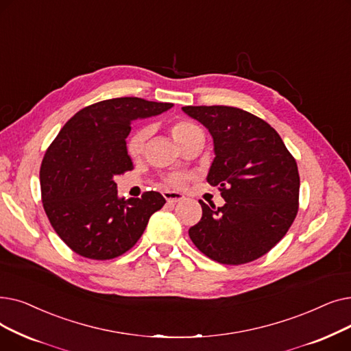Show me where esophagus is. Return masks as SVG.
I'll return each mask as SVG.
<instances>
[{"mask_svg":"<svg viewBox=\"0 0 351 351\" xmlns=\"http://www.w3.org/2000/svg\"><path fill=\"white\" fill-rule=\"evenodd\" d=\"M162 195H164V198L169 203H178V202H181L182 198H184V195H182L181 193H178V191H169V190L162 191Z\"/></svg>","mask_w":351,"mask_h":351,"instance_id":"1","label":"esophagus"}]
</instances>
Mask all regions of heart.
<instances>
[{"mask_svg": "<svg viewBox=\"0 0 351 351\" xmlns=\"http://www.w3.org/2000/svg\"><path fill=\"white\" fill-rule=\"evenodd\" d=\"M198 130H199V127L189 120H178L170 125L171 136L180 145L184 143L193 134V132H195ZM148 137H149V128H147V127L137 130L134 134L130 137L128 144H127V152L132 158L140 157L143 154L145 141L148 140ZM167 182H169V184L173 187H181V186H184L186 176L173 174L167 178Z\"/></svg>", "mask_w": 351, "mask_h": 351, "instance_id": "obj_1", "label": "heart"}]
</instances>
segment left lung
<instances>
[{
	"label": "left lung",
	"instance_id": "left-lung-1",
	"mask_svg": "<svg viewBox=\"0 0 351 351\" xmlns=\"http://www.w3.org/2000/svg\"><path fill=\"white\" fill-rule=\"evenodd\" d=\"M211 134L214 160L208 184L220 187L224 206L199 199L202 220L189 230L199 252L221 264L253 261L286 236L298 211L297 162L278 132L244 110L182 107Z\"/></svg>",
	"mask_w": 351,
	"mask_h": 351
}]
</instances>
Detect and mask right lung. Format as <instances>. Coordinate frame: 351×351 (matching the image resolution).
<instances>
[{
    "instance_id": "1",
    "label": "right lung",
    "mask_w": 351,
    "mask_h": 351,
    "mask_svg": "<svg viewBox=\"0 0 351 351\" xmlns=\"http://www.w3.org/2000/svg\"><path fill=\"white\" fill-rule=\"evenodd\" d=\"M173 106L137 97L106 99L74 114L48 147L40 170L43 206L77 254L93 260L124 254L164 206L157 191L120 198L114 177L134 169L125 141L130 124Z\"/></svg>"
}]
</instances>
